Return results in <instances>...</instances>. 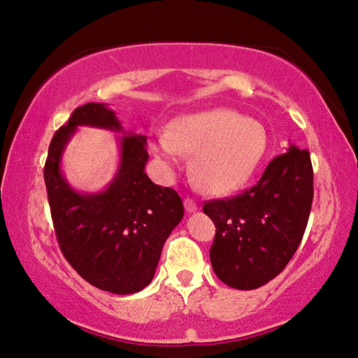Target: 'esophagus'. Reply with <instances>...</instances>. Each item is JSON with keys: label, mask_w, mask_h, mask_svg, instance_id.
Here are the masks:
<instances>
[{"label": "esophagus", "mask_w": 358, "mask_h": 358, "mask_svg": "<svg viewBox=\"0 0 358 358\" xmlns=\"http://www.w3.org/2000/svg\"><path fill=\"white\" fill-rule=\"evenodd\" d=\"M185 208L187 213H192V211H197V203L192 199H185Z\"/></svg>", "instance_id": "34e87169"}]
</instances>
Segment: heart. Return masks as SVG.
<instances>
[{"instance_id":"heart-1","label":"heart","mask_w":358,"mask_h":358,"mask_svg":"<svg viewBox=\"0 0 358 358\" xmlns=\"http://www.w3.org/2000/svg\"><path fill=\"white\" fill-rule=\"evenodd\" d=\"M266 132L259 121L230 108L181 117L151 143L167 171L193 155L191 175L199 187L215 196L235 192L251 180L266 151Z\"/></svg>"}]
</instances>
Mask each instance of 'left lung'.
<instances>
[{
    "label": "left lung",
    "mask_w": 358,
    "mask_h": 358,
    "mask_svg": "<svg viewBox=\"0 0 358 358\" xmlns=\"http://www.w3.org/2000/svg\"><path fill=\"white\" fill-rule=\"evenodd\" d=\"M313 194L310 151L290 145L251 189L205 202L203 213L216 226L210 248L216 276L230 287L251 290L280 275L305 234Z\"/></svg>",
    "instance_id": "obj_1"
}]
</instances>
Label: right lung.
<instances>
[{
    "label": "right lung",
    "mask_w": 358,
    "mask_h": 358,
    "mask_svg": "<svg viewBox=\"0 0 358 358\" xmlns=\"http://www.w3.org/2000/svg\"><path fill=\"white\" fill-rule=\"evenodd\" d=\"M78 125L123 131L120 166L104 192L78 193L61 172L65 145ZM147 137L126 134L117 115L101 102L72 112L53 136L44 167L53 227L63 256L85 281L107 292L128 295L147 287L162 246L183 217V202L172 187L145 173Z\"/></svg>",
    "instance_id": "right-lung-1"
}]
</instances>
